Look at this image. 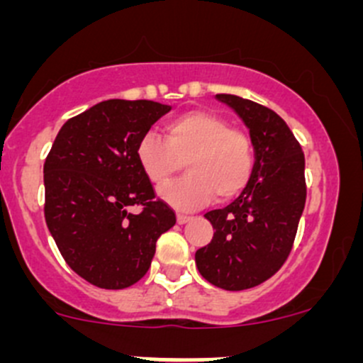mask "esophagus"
Wrapping results in <instances>:
<instances>
[{
  "mask_svg": "<svg viewBox=\"0 0 363 363\" xmlns=\"http://www.w3.org/2000/svg\"><path fill=\"white\" fill-rule=\"evenodd\" d=\"M191 216H188V214H177V223L179 225H184V223H188V221H191Z\"/></svg>",
  "mask_w": 363,
  "mask_h": 363,
  "instance_id": "obj_1",
  "label": "esophagus"
}]
</instances>
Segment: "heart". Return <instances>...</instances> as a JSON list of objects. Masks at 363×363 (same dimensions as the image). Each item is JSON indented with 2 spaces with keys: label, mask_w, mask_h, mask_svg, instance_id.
<instances>
[{
  "label": "heart",
  "mask_w": 363,
  "mask_h": 363,
  "mask_svg": "<svg viewBox=\"0 0 363 363\" xmlns=\"http://www.w3.org/2000/svg\"><path fill=\"white\" fill-rule=\"evenodd\" d=\"M164 140L144 135L138 140L137 163L155 186L181 170L188 175L160 189V199L179 211L202 207L216 195L226 202L239 196L255 170V145L250 135L230 126L225 117L208 111H189L168 121Z\"/></svg>",
  "instance_id": "heart-1"
}]
</instances>
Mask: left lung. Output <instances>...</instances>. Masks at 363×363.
Listing matches in <instances>:
<instances>
[{"mask_svg": "<svg viewBox=\"0 0 363 363\" xmlns=\"http://www.w3.org/2000/svg\"><path fill=\"white\" fill-rule=\"evenodd\" d=\"M216 98L250 128L256 161L242 195L205 214L214 235L195 252V262L211 284L240 291L270 279L290 256L307 196L306 160L276 112L235 94Z\"/></svg>", "mask_w": 363, "mask_h": 363, "instance_id": "obj_1", "label": "left lung"}]
</instances>
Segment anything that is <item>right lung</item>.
I'll return each instance as SVG.
<instances>
[{"label": "right lung", "instance_id": "1", "mask_svg": "<svg viewBox=\"0 0 363 363\" xmlns=\"http://www.w3.org/2000/svg\"><path fill=\"white\" fill-rule=\"evenodd\" d=\"M170 107L107 100L72 117L45 163V221L65 262L87 283L123 290L145 276L174 208L137 163V144ZM131 204L143 211L129 212Z\"/></svg>", "mask_w": 363, "mask_h": 363}]
</instances>
